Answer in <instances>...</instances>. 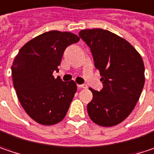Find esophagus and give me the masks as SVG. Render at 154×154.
<instances>
[{"mask_svg": "<svg viewBox=\"0 0 154 154\" xmlns=\"http://www.w3.org/2000/svg\"><path fill=\"white\" fill-rule=\"evenodd\" d=\"M77 86H78V88H81V89H87L88 88V86L86 85H77Z\"/></svg>", "mask_w": 154, "mask_h": 154, "instance_id": "34e87169", "label": "esophagus"}]
</instances>
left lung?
<instances>
[{"label": "left lung", "mask_w": 154, "mask_h": 154, "mask_svg": "<svg viewBox=\"0 0 154 154\" xmlns=\"http://www.w3.org/2000/svg\"><path fill=\"white\" fill-rule=\"evenodd\" d=\"M79 36L90 47L104 85L100 91L90 88L93 97L87 105L89 117L104 127L119 125L132 112L143 90L142 57L130 42L108 30L84 29Z\"/></svg>", "instance_id": "1"}]
</instances>
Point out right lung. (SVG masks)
<instances>
[{"instance_id":"right-lung-1","label":"right lung","mask_w":154,"mask_h":154,"mask_svg":"<svg viewBox=\"0 0 154 154\" xmlns=\"http://www.w3.org/2000/svg\"><path fill=\"white\" fill-rule=\"evenodd\" d=\"M70 32H45L24 44L16 55L12 77L16 95L27 114L35 122L51 125L61 122L77 91L71 80L55 78L63 52L79 41Z\"/></svg>"}]
</instances>
